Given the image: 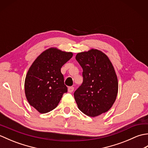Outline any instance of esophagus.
I'll list each match as a JSON object with an SVG mask.
<instances>
[{
    "label": "esophagus",
    "mask_w": 148,
    "mask_h": 148,
    "mask_svg": "<svg viewBox=\"0 0 148 148\" xmlns=\"http://www.w3.org/2000/svg\"><path fill=\"white\" fill-rule=\"evenodd\" d=\"M74 88L73 86H70V87H69V88H68V91L69 93H72L74 91Z\"/></svg>",
    "instance_id": "1"
}]
</instances>
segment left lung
<instances>
[{"instance_id": "left-lung-1", "label": "left lung", "mask_w": 148, "mask_h": 148, "mask_svg": "<svg viewBox=\"0 0 148 148\" xmlns=\"http://www.w3.org/2000/svg\"><path fill=\"white\" fill-rule=\"evenodd\" d=\"M76 60L83 69V81L74 93L84 114L95 117L111 109L118 91L114 69L106 55L97 49L77 53Z\"/></svg>"}]
</instances>
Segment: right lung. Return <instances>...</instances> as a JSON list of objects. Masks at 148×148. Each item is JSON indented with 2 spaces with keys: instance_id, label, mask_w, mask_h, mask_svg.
<instances>
[{
  "instance_id": "obj_1",
  "label": "right lung",
  "mask_w": 148,
  "mask_h": 148,
  "mask_svg": "<svg viewBox=\"0 0 148 148\" xmlns=\"http://www.w3.org/2000/svg\"><path fill=\"white\" fill-rule=\"evenodd\" d=\"M72 53L49 48L33 62L25 81L28 102L40 113L56 108L63 94L67 92L61 67L72 57Z\"/></svg>"
}]
</instances>
